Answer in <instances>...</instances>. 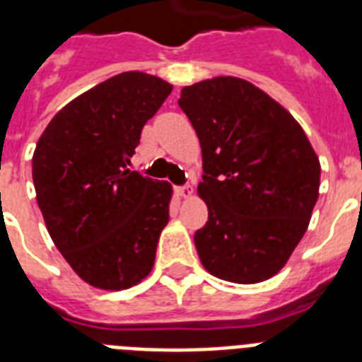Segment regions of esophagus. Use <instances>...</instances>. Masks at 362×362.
<instances>
[{
    "label": "esophagus",
    "mask_w": 362,
    "mask_h": 362,
    "mask_svg": "<svg viewBox=\"0 0 362 362\" xmlns=\"http://www.w3.org/2000/svg\"><path fill=\"white\" fill-rule=\"evenodd\" d=\"M177 196L183 197V199H190L192 194H194V190H192V187H179L177 190Z\"/></svg>",
    "instance_id": "1"
}]
</instances>
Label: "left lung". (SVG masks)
<instances>
[{
  "mask_svg": "<svg viewBox=\"0 0 362 362\" xmlns=\"http://www.w3.org/2000/svg\"><path fill=\"white\" fill-rule=\"evenodd\" d=\"M179 107L199 137L209 221L194 235L204 270L255 284L288 263L319 197L321 163L283 105L233 76L183 86Z\"/></svg>",
  "mask_w": 362,
  "mask_h": 362,
  "instance_id": "8db88e82",
  "label": "left lung"
}]
</instances>
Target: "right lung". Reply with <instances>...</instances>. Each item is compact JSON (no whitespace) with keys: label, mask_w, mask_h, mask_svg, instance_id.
<instances>
[{"label":"right lung","mask_w":362,"mask_h":362,"mask_svg":"<svg viewBox=\"0 0 362 362\" xmlns=\"http://www.w3.org/2000/svg\"><path fill=\"white\" fill-rule=\"evenodd\" d=\"M170 92L152 74H117L66 103L37 139V206L57 250L94 288L127 290L152 272L174 192L127 165Z\"/></svg>","instance_id":"add662e5"}]
</instances>
